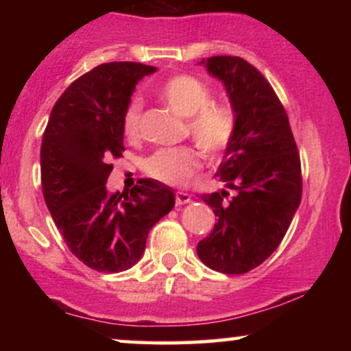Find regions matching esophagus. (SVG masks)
Masks as SVG:
<instances>
[{"label":"esophagus","mask_w":351,"mask_h":351,"mask_svg":"<svg viewBox=\"0 0 351 351\" xmlns=\"http://www.w3.org/2000/svg\"><path fill=\"white\" fill-rule=\"evenodd\" d=\"M175 198H176V204H186L191 201V195H188V193L184 191H176Z\"/></svg>","instance_id":"1"}]
</instances>
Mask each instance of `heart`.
Wrapping results in <instances>:
<instances>
[{
    "label": "heart",
    "instance_id": "heart-1",
    "mask_svg": "<svg viewBox=\"0 0 351 351\" xmlns=\"http://www.w3.org/2000/svg\"><path fill=\"white\" fill-rule=\"evenodd\" d=\"M160 97L180 115L188 117V134L209 156L221 155L236 134V115L224 104L211 102V90L195 75L178 74L160 86ZM143 102L128 100L122 115V130L128 138L140 134ZM199 153L188 145L158 148L143 160V171L153 180L181 186L199 168Z\"/></svg>",
    "mask_w": 351,
    "mask_h": 351
}]
</instances>
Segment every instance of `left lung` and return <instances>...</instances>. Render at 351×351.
<instances>
[{"instance_id":"1","label":"left lung","mask_w":351,"mask_h":351,"mask_svg":"<svg viewBox=\"0 0 351 351\" xmlns=\"http://www.w3.org/2000/svg\"><path fill=\"white\" fill-rule=\"evenodd\" d=\"M201 62L226 87L236 134L215 175L231 193L201 195L216 224L196 252L213 271L245 274L279 247L291 226L302 198L300 155L287 112L252 64L236 56Z\"/></svg>"}]
</instances>
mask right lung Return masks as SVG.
Listing matches in <instances>:
<instances>
[{"instance_id": "obj_1", "label": "right lung", "mask_w": 351, "mask_h": 351, "mask_svg": "<svg viewBox=\"0 0 351 351\" xmlns=\"http://www.w3.org/2000/svg\"><path fill=\"white\" fill-rule=\"evenodd\" d=\"M156 67L100 64L52 107L41 143L43 195L71 252L99 272H122L142 257L150 229L175 206L173 189L145 178L110 195L112 158L122 156V115L135 86Z\"/></svg>"}]
</instances>
